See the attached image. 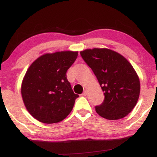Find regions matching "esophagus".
I'll return each mask as SVG.
<instances>
[{
	"label": "esophagus",
	"instance_id": "1",
	"mask_svg": "<svg viewBox=\"0 0 157 157\" xmlns=\"http://www.w3.org/2000/svg\"><path fill=\"white\" fill-rule=\"evenodd\" d=\"M86 94H87V91H84L83 93H82V94H81V96H82V97H85V96H86Z\"/></svg>",
	"mask_w": 157,
	"mask_h": 157
}]
</instances>
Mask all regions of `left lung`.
Here are the masks:
<instances>
[{"label":"left lung","mask_w":157,"mask_h":157,"mask_svg":"<svg viewBox=\"0 0 157 157\" xmlns=\"http://www.w3.org/2000/svg\"><path fill=\"white\" fill-rule=\"evenodd\" d=\"M80 55L104 92L103 102L95 106L97 113L110 120L127 116L136 105L140 91V80L130 63L108 48L86 49Z\"/></svg>","instance_id":"1"}]
</instances>
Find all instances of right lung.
I'll list each match as a JSON object with an SVG mask.
<instances>
[{
    "mask_svg": "<svg viewBox=\"0 0 157 157\" xmlns=\"http://www.w3.org/2000/svg\"><path fill=\"white\" fill-rule=\"evenodd\" d=\"M77 57V52H58L37 58L27 70L21 94L29 112L46 124L62 121L69 114L75 100L66 72Z\"/></svg>",
    "mask_w": 157,
    "mask_h": 157,
    "instance_id": "right-lung-1",
    "label": "right lung"
}]
</instances>
